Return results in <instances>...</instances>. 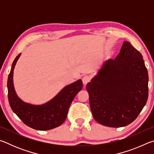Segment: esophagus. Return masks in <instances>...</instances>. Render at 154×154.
I'll use <instances>...</instances> for the list:
<instances>
[{
  "instance_id": "esophagus-1",
  "label": "esophagus",
  "mask_w": 154,
  "mask_h": 154,
  "mask_svg": "<svg viewBox=\"0 0 154 154\" xmlns=\"http://www.w3.org/2000/svg\"><path fill=\"white\" fill-rule=\"evenodd\" d=\"M90 79H90V76H88V75H85V76L83 77V79H82V82L83 83V84L86 85L88 82H90Z\"/></svg>"
}]
</instances>
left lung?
<instances>
[{
	"instance_id": "left-lung-1",
	"label": "left lung",
	"mask_w": 154,
	"mask_h": 154,
	"mask_svg": "<svg viewBox=\"0 0 154 154\" xmlns=\"http://www.w3.org/2000/svg\"><path fill=\"white\" fill-rule=\"evenodd\" d=\"M148 80L141 54L124 41L116 59L104 62L86 85L95 120L113 128L132 123L147 103Z\"/></svg>"
}]
</instances>
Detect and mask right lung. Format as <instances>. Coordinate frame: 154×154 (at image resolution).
<instances>
[{"mask_svg":"<svg viewBox=\"0 0 154 154\" xmlns=\"http://www.w3.org/2000/svg\"><path fill=\"white\" fill-rule=\"evenodd\" d=\"M19 54L12 64L7 81L8 99L13 111L21 120L33 129L48 130L56 128L65 121L69 106L77 94L82 90V81L79 79L63 88L56 97L42 105H32L25 103L18 98L13 83L15 65Z\"/></svg>","mask_w":154,"mask_h":154,"instance_id":"obj_1","label":"right lung"}]
</instances>
